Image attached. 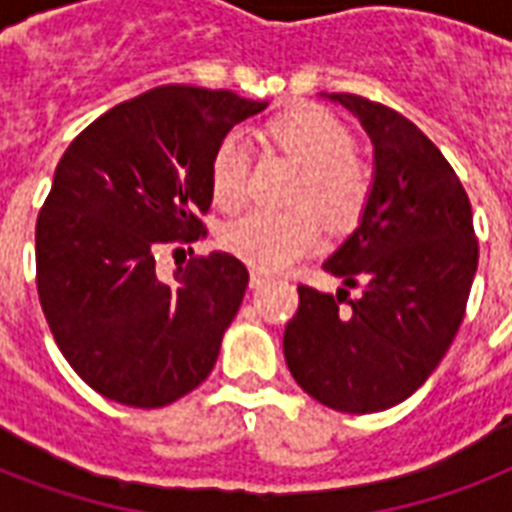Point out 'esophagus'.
I'll return each instance as SVG.
<instances>
[{"mask_svg":"<svg viewBox=\"0 0 512 512\" xmlns=\"http://www.w3.org/2000/svg\"><path fill=\"white\" fill-rule=\"evenodd\" d=\"M268 279H271V276H268V273H263V271L249 273V284H252V289H260Z\"/></svg>","mask_w":512,"mask_h":512,"instance_id":"1","label":"esophagus"}]
</instances>
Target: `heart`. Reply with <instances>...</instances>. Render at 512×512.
<instances>
[{"label": "heart", "mask_w": 512, "mask_h": 512, "mask_svg": "<svg viewBox=\"0 0 512 512\" xmlns=\"http://www.w3.org/2000/svg\"><path fill=\"white\" fill-rule=\"evenodd\" d=\"M273 146L303 164L287 212L255 209L236 217L220 233L223 247L257 271H289L324 247V223L350 225L366 207L372 172L356 154L350 130L327 108L300 106L276 116L265 127ZM209 196L225 212L239 209L249 196V151L239 135H225L209 156Z\"/></svg>", "instance_id": "b5f03b06"}]
</instances>
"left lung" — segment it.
Listing matches in <instances>:
<instances>
[{
    "label": "left lung",
    "instance_id": "8db88e82",
    "mask_svg": "<svg viewBox=\"0 0 512 512\" xmlns=\"http://www.w3.org/2000/svg\"><path fill=\"white\" fill-rule=\"evenodd\" d=\"M327 98L356 116L374 146L361 223L324 263L361 295L345 311L348 289L332 297L297 287L284 358L319 404L382 412L428 380L460 329L478 268L473 212L452 164L406 116L348 92Z\"/></svg>",
    "mask_w": 512,
    "mask_h": 512
}]
</instances>
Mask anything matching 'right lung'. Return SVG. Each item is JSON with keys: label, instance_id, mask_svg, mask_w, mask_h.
Listing matches in <instances>:
<instances>
[{"label": "right lung", "instance_id": "add662e5", "mask_svg": "<svg viewBox=\"0 0 512 512\" xmlns=\"http://www.w3.org/2000/svg\"><path fill=\"white\" fill-rule=\"evenodd\" d=\"M265 106L228 90L156 87L95 119L55 167L36 217V289L60 353L100 396L156 409L212 372L247 268L209 252L162 281L156 252L207 233L209 156Z\"/></svg>", "mask_w": 512, "mask_h": 512}]
</instances>
